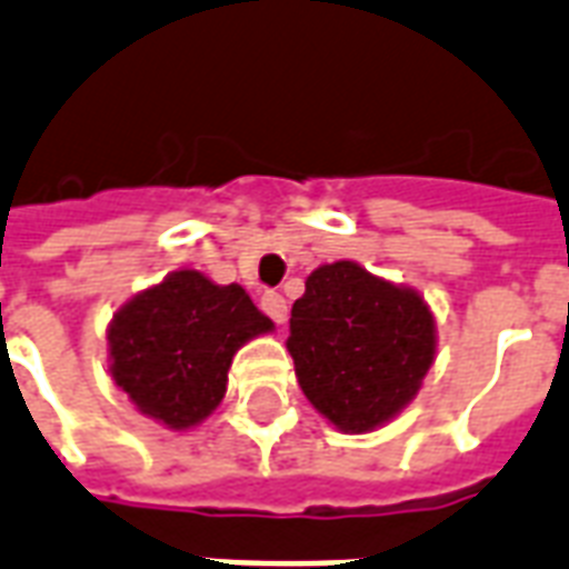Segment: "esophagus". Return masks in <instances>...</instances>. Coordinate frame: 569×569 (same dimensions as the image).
Returning a JSON list of instances; mask_svg holds the SVG:
<instances>
[{
    "label": "esophagus",
    "mask_w": 569,
    "mask_h": 569,
    "mask_svg": "<svg viewBox=\"0 0 569 569\" xmlns=\"http://www.w3.org/2000/svg\"><path fill=\"white\" fill-rule=\"evenodd\" d=\"M259 307L266 310L271 319H274L277 325L286 322V316H289V307H286V298L280 292H266L262 295V301H259Z\"/></svg>",
    "instance_id": "34e87169"
}]
</instances>
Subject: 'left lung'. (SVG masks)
Listing matches in <instances>:
<instances>
[{
  "mask_svg": "<svg viewBox=\"0 0 569 569\" xmlns=\"http://www.w3.org/2000/svg\"><path fill=\"white\" fill-rule=\"evenodd\" d=\"M436 346V316L423 295L352 259L307 277L286 340L303 397L352 436L385 427L418 397Z\"/></svg>",
  "mask_w": 569,
  "mask_h": 569,
  "instance_id": "1",
  "label": "left lung"
}]
</instances>
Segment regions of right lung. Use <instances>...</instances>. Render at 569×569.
I'll return each instance as SVG.
<instances>
[{"label":"right lung","instance_id":"add662e5","mask_svg":"<svg viewBox=\"0 0 569 569\" xmlns=\"http://www.w3.org/2000/svg\"><path fill=\"white\" fill-rule=\"evenodd\" d=\"M271 331L241 286L181 268L112 313L110 376L137 411L184 432L220 406L238 349Z\"/></svg>","mask_w":569,"mask_h":569}]
</instances>
